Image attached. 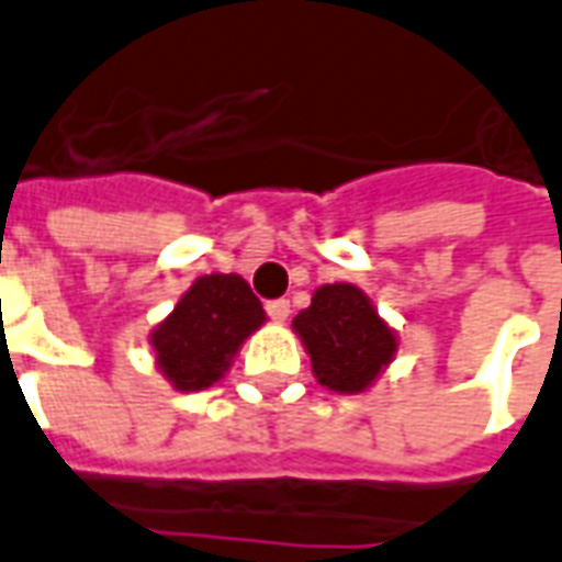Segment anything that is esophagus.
Wrapping results in <instances>:
<instances>
[{"label": "esophagus", "instance_id": "esophagus-1", "mask_svg": "<svg viewBox=\"0 0 562 562\" xmlns=\"http://www.w3.org/2000/svg\"><path fill=\"white\" fill-rule=\"evenodd\" d=\"M265 310H268V315L273 318V322H285L289 313H292V303L285 301V297H280V301H270Z\"/></svg>", "mask_w": 562, "mask_h": 562}]
</instances>
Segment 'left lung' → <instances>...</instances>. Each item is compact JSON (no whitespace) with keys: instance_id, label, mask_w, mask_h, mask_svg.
<instances>
[{"instance_id":"left-lung-1","label":"left lung","mask_w":562,"mask_h":562,"mask_svg":"<svg viewBox=\"0 0 562 562\" xmlns=\"http://www.w3.org/2000/svg\"><path fill=\"white\" fill-rule=\"evenodd\" d=\"M292 327L313 360L318 384L336 393H363L396 355V334L351 282L322 285Z\"/></svg>"}]
</instances>
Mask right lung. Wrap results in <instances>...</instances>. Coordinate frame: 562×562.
<instances>
[{
	"label": "right lung",
	"instance_id": "obj_1",
	"mask_svg": "<svg viewBox=\"0 0 562 562\" xmlns=\"http://www.w3.org/2000/svg\"><path fill=\"white\" fill-rule=\"evenodd\" d=\"M265 324L261 301L238 273L199 277L172 315L154 327L157 369L181 393L217 384L240 342Z\"/></svg>",
	"mask_w": 562,
	"mask_h": 562
}]
</instances>
